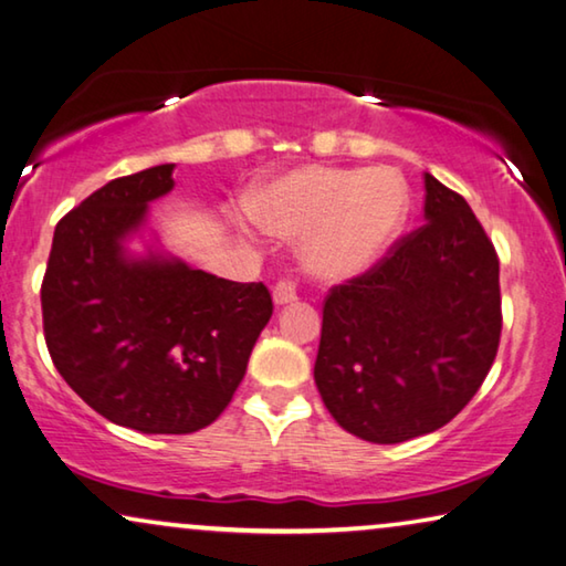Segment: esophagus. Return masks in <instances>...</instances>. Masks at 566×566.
Instances as JSON below:
<instances>
[{
	"mask_svg": "<svg viewBox=\"0 0 566 566\" xmlns=\"http://www.w3.org/2000/svg\"><path fill=\"white\" fill-rule=\"evenodd\" d=\"M272 297H274V305H276V307L292 305V302L297 300V286H294L292 280H280V282L274 284Z\"/></svg>",
	"mask_w": 566,
	"mask_h": 566,
	"instance_id": "obj_1",
	"label": "esophagus"
}]
</instances>
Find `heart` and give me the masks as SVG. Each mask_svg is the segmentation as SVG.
<instances>
[{
  "label": "heart",
  "mask_w": 566,
  "mask_h": 566,
  "mask_svg": "<svg viewBox=\"0 0 566 566\" xmlns=\"http://www.w3.org/2000/svg\"><path fill=\"white\" fill-rule=\"evenodd\" d=\"M409 216V188L391 167L310 165L276 177L254 200L259 226L302 239V259L323 280H353L394 247Z\"/></svg>",
  "instance_id": "1"
}]
</instances>
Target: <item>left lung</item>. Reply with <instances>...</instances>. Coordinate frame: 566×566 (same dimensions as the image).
Masks as SVG:
<instances>
[{
	"mask_svg": "<svg viewBox=\"0 0 566 566\" xmlns=\"http://www.w3.org/2000/svg\"><path fill=\"white\" fill-rule=\"evenodd\" d=\"M424 226L323 310L315 384L345 432L376 444L444 427L501 340L499 256L468 200L424 172Z\"/></svg>",
	"mask_w": 566,
	"mask_h": 566,
	"instance_id": "8db88e82",
	"label": "left lung"
}]
</instances>
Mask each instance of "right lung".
Returning a JSON list of instances; mask_svg holds the SVG:
<instances>
[{
	"mask_svg": "<svg viewBox=\"0 0 566 566\" xmlns=\"http://www.w3.org/2000/svg\"><path fill=\"white\" fill-rule=\"evenodd\" d=\"M172 170L119 177L73 208L40 292L57 374L101 417L145 434H190L221 417L272 317L261 282L221 280L159 247L149 202L175 188Z\"/></svg>",
	"mask_w": 566,
	"mask_h": 566,
	"instance_id": "obj_1",
	"label": "right lung"
}]
</instances>
